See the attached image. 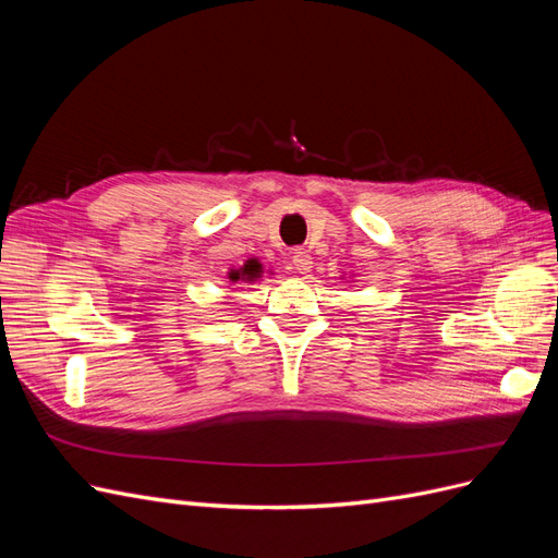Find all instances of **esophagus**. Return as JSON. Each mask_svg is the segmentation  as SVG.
Segmentation results:
<instances>
[{"label":"esophagus","mask_w":558,"mask_h":558,"mask_svg":"<svg viewBox=\"0 0 558 558\" xmlns=\"http://www.w3.org/2000/svg\"><path fill=\"white\" fill-rule=\"evenodd\" d=\"M291 265H293V269L295 272H300V275H305V272H310L312 269V256H310V251H305V248H295L293 251V256H291Z\"/></svg>","instance_id":"obj_1"}]
</instances>
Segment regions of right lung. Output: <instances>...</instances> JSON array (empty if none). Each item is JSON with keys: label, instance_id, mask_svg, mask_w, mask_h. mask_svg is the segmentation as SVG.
<instances>
[{"label": "right lung", "instance_id": "1", "mask_svg": "<svg viewBox=\"0 0 558 558\" xmlns=\"http://www.w3.org/2000/svg\"><path fill=\"white\" fill-rule=\"evenodd\" d=\"M260 275H263V265H260L256 258H251V260L244 263V267L230 269L228 279H230V281H248V283H251V281H256Z\"/></svg>", "mask_w": 558, "mask_h": 558}]
</instances>
